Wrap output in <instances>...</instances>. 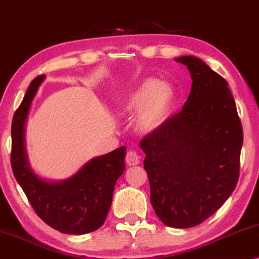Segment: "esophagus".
Segmentation results:
<instances>
[{
    "label": "esophagus",
    "mask_w": 259,
    "mask_h": 259,
    "mask_svg": "<svg viewBox=\"0 0 259 259\" xmlns=\"http://www.w3.org/2000/svg\"><path fill=\"white\" fill-rule=\"evenodd\" d=\"M126 162L130 166H134L140 164V157L138 155V153L134 150H128L126 152Z\"/></svg>",
    "instance_id": "34e87169"
}]
</instances>
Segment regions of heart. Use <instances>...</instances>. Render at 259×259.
I'll list each match as a JSON object with an SVG mask.
<instances>
[{"mask_svg": "<svg viewBox=\"0 0 259 259\" xmlns=\"http://www.w3.org/2000/svg\"><path fill=\"white\" fill-rule=\"evenodd\" d=\"M171 102L172 92L168 87L155 79H145L131 92L123 109L127 113L141 111L138 127L143 132H151L164 121Z\"/></svg>", "mask_w": 259, "mask_h": 259, "instance_id": "obj_1", "label": "heart"}]
</instances>
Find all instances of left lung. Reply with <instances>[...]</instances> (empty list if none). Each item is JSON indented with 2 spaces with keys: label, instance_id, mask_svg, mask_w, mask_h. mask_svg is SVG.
Wrapping results in <instances>:
<instances>
[{
  "label": "left lung",
  "instance_id": "8db88e82",
  "mask_svg": "<svg viewBox=\"0 0 259 259\" xmlns=\"http://www.w3.org/2000/svg\"><path fill=\"white\" fill-rule=\"evenodd\" d=\"M176 61L191 73L189 98L140 147L155 213L165 225L187 229L206 221L235 190L243 127L224 77L196 56Z\"/></svg>",
  "mask_w": 259,
  "mask_h": 259
}]
</instances>
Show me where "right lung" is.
I'll return each instance as SVG.
<instances>
[{"instance_id":"right-lung-1","label":"right lung","mask_w":259,"mask_h":259,"mask_svg":"<svg viewBox=\"0 0 259 259\" xmlns=\"http://www.w3.org/2000/svg\"><path fill=\"white\" fill-rule=\"evenodd\" d=\"M45 79L31 81L12 122L10 162L17 183L36 214L62 233L83 235L104 224L112 204L116 180L122 175L126 147L92 159L75 176L60 183L45 182L34 175L24 153L23 130L31 100Z\"/></svg>"}]
</instances>
